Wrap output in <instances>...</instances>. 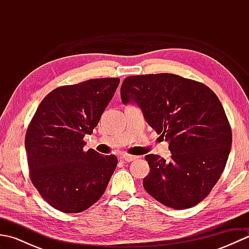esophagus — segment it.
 I'll list each match as a JSON object with an SVG mask.
<instances>
[{
	"label": "esophagus",
	"instance_id": "34e87169",
	"mask_svg": "<svg viewBox=\"0 0 249 249\" xmlns=\"http://www.w3.org/2000/svg\"><path fill=\"white\" fill-rule=\"evenodd\" d=\"M121 158H122V160H125V161L130 162V161H133V160H137V156L129 155V154H123V155L121 156Z\"/></svg>",
	"mask_w": 249,
	"mask_h": 249
}]
</instances>
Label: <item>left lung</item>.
Masks as SVG:
<instances>
[{"instance_id": "1", "label": "left lung", "mask_w": 249, "mask_h": 249, "mask_svg": "<svg viewBox=\"0 0 249 249\" xmlns=\"http://www.w3.org/2000/svg\"><path fill=\"white\" fill-rule=\"evenodd\" d=\"M124 105L141 109L144 120L169 143V160L145 156L150 173L143 187L176 210L202 201L223 173L232 135L223 105L203 83L173 73L131 76L121 87Z\"/></svg>"}]
</instances>
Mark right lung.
<instances>
[{
	"mask_svg": "<svg viewBox=\"0 0 249 249\" xmlns=\"http://www.w3.org/2000/svg\"><path fill=\"white\" fill-rule=\"evenodd\" d=\"M119 78L91 79L53 89L37 108L25 135L32 183L47 202L79 213L102 197L118 158L83 151L119 87Z\"/></svg>",
	"mask_w": 249,
	"mask_h": 249,
	"instance_id": "right-lung-1",
	"label": "right lung"
}]
</instances>
